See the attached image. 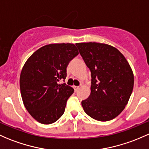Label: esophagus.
I'll use <instances>...</instances> for the list:
<instances>
[{
	"label": "esophagus",
	"instance_id": "esophagus-1",
	"mask_svg": "<svg viewBox=\"0 0 149 149\" xmlns=\"http://www.w3.org/2000/svg\"><path fill=\"white\" fill-rule=\"evenodd\" d=\"M73 88H74L75 91H77L79 89V86H73Z\"/></svg>",
	"mask_w": 149,
	"mask_h": 149
}]
</instances>
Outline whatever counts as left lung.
I'll use <instances>...</instances> for the list:
<instances>
[{
  "mask_svg": "<svg viewBox=\"0 0 149 149\" xmlns=\"http://www.w3.org/2000/svg\"><path fill=\"white\" fill-rule=\"evenodd\" d=\"M76 46L91 73V94L81 101L84 111L99 121L116 118L125 109L134 88L130 65L109 45L89 42Z\"/></svg>",
  "mask_w": 149,
  "mask_h": 149,
  "instance_id": "obj_1",
  "label": "left lung"
}]
</instances>
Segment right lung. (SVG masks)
Returning a JSON list of instances; mask_svg holds the SVG:
<instances>
[{"label":"right lung","mask_w":149,"mask_h":149,"mask_svg":"<svg viewBox=\"0 0 149 149\" xmlns=\"http://www.w3.org/2000/svg\"><path fill=\"white\" fill-rule=\"evenodd\" d=\"M79 54L72 43L46 45L30 56L21 70L22 99L33 118L43 124L58 120L65 111L73 88L65 83L68 63Z\"/></svg>","instance_id":"add662e5"}]
</instances>
